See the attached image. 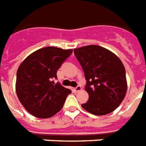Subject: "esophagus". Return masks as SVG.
I'll return each mask as SVG.
<instances>
[{"label":"esophagus","mask_w":146,"mask_h":146,"mask_svg":"<svg viewBox=\"0 0 146 146\" xmlns=\"http://www.w3.org/2000/svg\"><path fill=\"white\" fill-rule=\"evenodd\" d=\"M73 90H74V92H79V91H80V90H81V86H76V87L74 88Z\"/></svg>","instance_id":"1"}]
</instances>
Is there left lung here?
Segmentation results:
<instances>
[{
	"mask_svg": "<svg viewBox=\"0 0 146 146\" xmlns=\"http://www.w3.org/2000/svg\"><path fill=\"white\" fill-rule=\"evenodd\" d=\"M86 80L88 102L82 108L90 113L104 115L114 111L127 92L125 68L121 60L110 50L98 45L74 48Z\"/></svg>",
	"mask_w": 146,
	"mask_h": 146,
	"instance_id": "obj_1",
	"label": "left lung"
}]
</instances>
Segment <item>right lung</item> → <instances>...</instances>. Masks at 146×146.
Masks as SVG:
<instances>
[{
	"label": "right lung",
	"mask_w": 146,
	"mask_h": 146,
	"mask_svg": "<svg viewBox=\"0 0 146 146\" xmlns=\"http://www.w3.org/2000/svg\"><path fill=\"white\" fill-rule=\"evenodd\" d=\"M72 51L42 48L30 54L19 66L15 91L23 107L33 115L47 119L62 108L72 91L53 80L57 78L56 72Z\"/></svg>",
	"instance_id": "obj_1"
}]
</instances>
